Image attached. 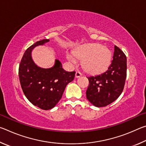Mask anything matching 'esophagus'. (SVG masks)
Wrapping results in <instances>:
<instances>
[{"label": "esophagus", "instance_id": "obj_1", "mask_svg": "<svg viewBox=\"0 0 146 146\" xmlns=\"http://www.w3.org/2000/svg\"><path fill=\"white\" fill-rule=\"evenodd\" d=\"M82 76V73H81L80 71H76L75 73V77L76 78H79Z\"/></svg>", "mask_w": 146, "mask_h": 146}]
</instances>
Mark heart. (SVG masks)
I'll return each mask as SVG.
<instances>
[{"instance_id": "heart-1", "label": "heart", "mask_w": 146, "mask_h": 146, "mask_svg": "<svg viewBox=\"0 0 146 146\" xmlns=\"http://www.w3.org/2000/svg\"><path fill=\"white\" fill-rule=\"evenodd\" d=\"M72 53H66V58L71 62L75 63L78 58L82 59L83 68L91 74H100L110 66L112 54L110 49L100 44L91 43L78 47Z\"/></svg>"}]
</instances>
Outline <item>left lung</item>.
Here are the masks:
<instances>
[{
  "instance_id": "obj_1",
  "label": "left lung",
  "mask_w": 146,
  "mask_h": 146,
  "mask_svg": "<svg viewBox=\"0 0 146 146\" xmlns=\"http://www.w3.org/2000/svg\"><path fill=\"white\" fill-rule=\"evenodd\" d=\"M111 64L107 71L95 76L88 77L90 85L86 91V98L96 107H104L121 95L127 76L126 56L115 46Z\"/></svg>"
}]
</instances>
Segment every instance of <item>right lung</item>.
<instances>
[{
    "instance_id": "1",
    "label": "right lung",
    "mask_w": 146,
    "mask_h": 146,
    "mask_svg": "<svg viewBox=\"0 0 146 146\" xmlns=\"http://www.w3.org/2000/svg\"><path fill=\"white\" fill-rule=\"evenodd\" d=\"M49 39L36 42L27 49L19 65V75L24 95L34 106L44 110L55 107L60 100L64 90L72 82L75 71L68 72L55 60L52 68L45 69L36 65L31 57L35 47L48 42Z\"/></svg>"
}]
</instances>
